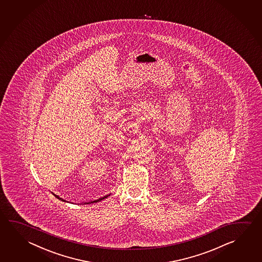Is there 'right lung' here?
<instances>
[{
	"label": "right lung",
	"instance_id": "add662e5",
	"mask_svg": "<svg viewBox=\"0 0 262 262\" xmlns=\"http://www.w3.org/2000/svg\"><path fill=\"white\" fill-rule=\"evenodd\" d=\"M108 196H111V194H110V195H106V196H104V197L99 198L98 200H96V201H94V202H100V201H102V200H104V199H106V198L108 197Z\"/></svg>",
	"mask_w": 262,
	"mask_h": 262
}]
</instances>
